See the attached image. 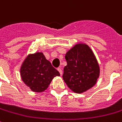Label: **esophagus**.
I'll list each match as a JSON object with an SVG mask.
<instances>
[{
    "mask_svg": "<svg viewBox=\"0 0 122 122\" xmlns=\"http://www.w3.org/2000/svg\"><path fill=\"white\" fill-rule=\"evenodd\" d=\"M57 70H58V71L59 72V73H60V75H62V70H61L60 68H58V69H57Z\"/></svg>",
    "mask_w": 122,
    "mask_h": 122,
    "instance_id": "1",
    "label": "esophagus"
}]
</instances>
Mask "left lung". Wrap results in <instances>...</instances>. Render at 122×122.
I'll return each mask as SVG.
<instances>
[{
	"mask_svg": "<svg viewBox=\"0 0 122 122\" xmlns=\"http://www.w3.org/2000/svg\"><path fill=\"white\" fill-rule=\"evenodd\" d=\"M67 65L63 78L68 87L82 93L93 86L99 77L98 63L91 49L86 44H76L65 55Z\"/></svg>",
	"mask_w": 122,
	"mask_h": 122,
	"instance_id": "left-lung-1",
	"label": "left lung"
}]
</instances>
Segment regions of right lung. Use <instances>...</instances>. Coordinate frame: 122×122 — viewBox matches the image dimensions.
I'll return each instance as SVG.
<instances>
[{
	"label": "right lung",
	"instance_id": "add662e5",
	"mask_svg": "<svg viewBox=\"0 0 122 122\" xmlns=\"http://www.w3.org/2000/svg\"><path fill=\"white\" fill-rule=\"evenodd\" d=\"M22 79L31 91L41 92L46 90L53 79L60 75L42 53L29 55L20 69Z\"/></svg>",
	"mask_w": 122,
	"mask_h": 122
}]
</instances>
